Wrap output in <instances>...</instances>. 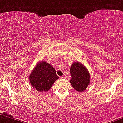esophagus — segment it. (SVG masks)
Wrapping results in <instances>:
<instances>
[{"mask_svg": "<svg viewBox=\"0 0 123 123\" xmlns=\"http://www.w3.org/2000/svg\"><path fill=\"white\" fill-rule=\"evenodd\" d=\"M61 78H66V74H64V75H63L62 76V77H61Z\"/></svg>", "mask_w": 123, "mask_h": 123, "instance_id": "1", "label": "esophagus"}]
</instances>
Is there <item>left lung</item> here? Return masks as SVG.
Segmentation results:
<instances>
[{
    "instance_id": "1",
    "label": "left lung",
    "mask_w": 123,
    "mask_h": 123,
    "mask_svg": "<svg viewBox=\"0 0 123 123\" xmlns=\"http://www.w3.org/2000/svg\"><path fill=\"white\" fill-rule=\"evenodd\" d=\"M72 79L70 80L73 88L78 92L86 89L89 84L90 75L85 66L77 62H74L70 69Z\"/></svg>"
}]
</instances>
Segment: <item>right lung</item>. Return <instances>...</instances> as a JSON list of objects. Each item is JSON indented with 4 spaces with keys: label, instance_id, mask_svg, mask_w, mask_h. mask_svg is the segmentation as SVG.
I'll list each match as a JSON object with an SVG mask.
<instances>
[{
    "label": "right lung",
    "instance_id": "right-lung-1",
    "mask_svg": "<svg viewBox=\"0 0 123 123\" xmlns=\"http://www.w3.org/2000/svg\"><path fill=\"white\" fill-rule=\"evenodd\" d=\"M30 83L38 91H48L59 78L56 70L50 64L42 61L36 65L30 75Z\"/></svg>",
    "mask_w": 123,
    "mask_h": 123
}]
</instances>
